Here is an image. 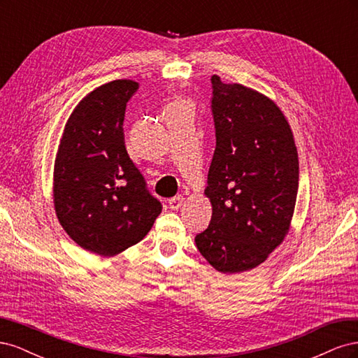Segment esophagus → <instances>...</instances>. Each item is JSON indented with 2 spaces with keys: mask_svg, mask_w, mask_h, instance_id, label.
<instances>
[{
  "mask_svg": "<svg viewBox=\"0 0 358 358\" xmlns=\"http://www.w3.org/2000/svg\"><path fill=\"white\" fill-rule=\"evenodd\" d=\"M183 204V197L182 196H176L169 200V208L173 209V210H178L180 206Z\"/></svg>",
  "mask_w": 358,
  "mask_h": 358,
  "instance_id": "esophagus-1",
  "label": "esophagus"
}]
</instances>
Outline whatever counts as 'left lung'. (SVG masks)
Returning a JSON list of instances; mask_svg holds the SVG:
<instances>
[{
  "label": "left lung",
  "instance_id": "8db88e82",
  "mask_svg": "<svg viewBox=\"0 0 358 358\" xmlns=\"http://www.w3.org/2000/svg\"><path fill=\"white\" fill-rule=\"evenodd\" d=\"M216 148L204 194L208 229L200 254L225 275L264 263L291 229L299 189V154L288 119L267 95L212 76Z\"/></svg>",
  "mask_w": 358,
  "mask_h": 358
}]
</instances>
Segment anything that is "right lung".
<instances>
[{"mask_svg":"<svg viewBox=\"0 0 358 358\" xmlns=\"http://www.w3.org/2000/svg\"><path fill=\"white\" fill-rule=\"evenodd\" d=\"M137 86L117 79L86 94L67 119L53 164V209L61 227L85 251L101 257L138 243L162 210L125 148V107Z\"/></svg>","mask_w":358,"mask_h":358,"instance_id":"right-lung-1","label":"right lung"}]
</instances>
